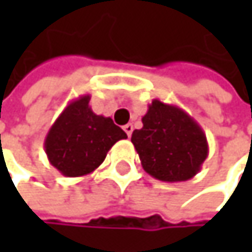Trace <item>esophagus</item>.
<instances>
[{"mask_svg": "<svg viewBox=\"0 0 252 252\" xmlns=\"http://www.w3.org/2000/svg\"><path fill=\"white\" fill-rule=\"evenodd\" d=\"M132 129H134L132 124H126V126H124V131H126L128 137H131V134H132Z\"/></svg>", "mask_w": 252, "mask_h": 252, "instance_id": "obj_1", "label": "esophagus"}]
</instances>
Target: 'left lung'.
<instances>
[{"label": "left lung", "instance_id": "8db88e82", "mask_svg": "<svg viewBox=\"0 0 252 252\" xmlns=\"http://www.w3.org/2000/svg\"><path fill=\"white\" fill-rule=\"evenodd\" d=\"M134 129V144L143 169L165 182H182L195 176L209 155L203 128L184 109L155 99Z\"/></svg>", "mask_w": 252, "mask_h": 252}]
</instances>
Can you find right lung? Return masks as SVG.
<instances>
[{
    "label": "right lung",
    "instance_id": "obj_1",
    "mask_svg": "<svg viewBox=\"0 0 252 252\" xmlns=\"http://www.w3.org/2000/svg\"><path fill=\"white\" fill-rule=\"evenodd\" d=\"M89 102L90 94L70 102L45 138L49 163L68 178L92 174L105 160L111 147L126 138L111 118L96 115Z\"/></svg>",
    "mask_w": 252,
    "mask_h": 252
}]
</instances>
